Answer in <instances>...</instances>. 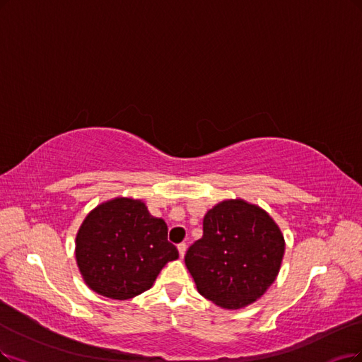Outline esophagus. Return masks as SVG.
Instances as JSON below:
<instances>
[{"label": "esophagus", "mask_w": 362, "mask_h": 362, "mask_svg": "<svg viewBox=\"0 0 362 362\" xmlns=\"http://www.w3.org/2000/svg\"><path fill=\"white\" fill-rule=\"evenodd\" d=\"M186 243H179L177 245V250H179V255H180V258H183L185 257V253H186Z\"/></svg>", "instance_id": "1"}]
</instances>
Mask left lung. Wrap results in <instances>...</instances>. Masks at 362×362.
<instances>
[{"label": "left lung", "instance_id": "obj_1", "mask_svg": "<svg viewBox=\"0 0 362 362\" xmlns=\"http://www.w3.org/2000/svg\"><path fill=\"white\" fill-rule=\"evenodd\" d=\"M284 252V235L269 213L228 199L206 213L203 237L189 246L185 264L204 298L240 309L270 288Z\"/></svg>", "mask_w": 362, "mask_h": 362}]
</instances>
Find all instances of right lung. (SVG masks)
Masks as SVG:
<instances>
[{
	"mask_svg": "<svg viewBox=\"0 0 362 362\" xmlns=\"http://www.w3.org/2000/svg\"><path fill=\"white\" fill-rule=\"evenodd\" d=\"M168 228L140 199L115 198L93 209L76 237V259L100 296L128 300L149 289L168 261L179 258Z\"/></svg>",
	"mask_w": 362,
	"mask_h": 362,
	"instance_id": "1",
	"label": "right lung"
}]
</instances>
